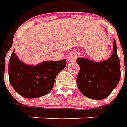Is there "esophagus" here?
I'll return each mask as SVG.
<instances>
[{"label": "esophagus", "mask_w": 127, "mask_h": 127, "mask_svg": "<svg viewBox=\"0 0 127 127\" xmlns=\"http://www.w3.org/2000/svg\"><path fill=\"white\" fill-rule=\"evenodd\" d=\"M77 52H73L69 54V55L67 56V61H69V63H72V62H74L75 61H76L77 57Z\"/></svg>", "instance_id": "1"}]
</instances>
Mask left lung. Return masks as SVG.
<instances>
[{
  "mask_svg": "<svg viewBox=\"0 0 127 127\" xmlns=\"http://www.w3.org/2000/svg\"><path fill=\"white\" fill-rule=\"evenodd\" d=\"M76 62L80 66L77 85L84 96L95 100L103 99L117 86L120 79V64L115 40L113 53L107 60L95 62L78 58Z\"/></svg>",
  "mask_w": 127,
  "mask_h": 127,
  "instance_id": "8db88e82",
  "label": "left lung"
}]
</instances>
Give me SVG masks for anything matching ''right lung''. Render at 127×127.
<instances>
[{"label":"right lung","instance_id":"add662e5","mask_svg":"<svg viewBox=\"0 0 127 127\" xmlns=\"http://www.w3.org/2000/svg\"><path fill=\"white\" fill-rule=\"evenodd\" d=\"M66 64L64 59L29 65L21 61L13 50L9 62V82L13 89L25 98L42 96L52 91L56 75Z\"/></svg>","mask_w":127,"mask_h":127}]
</instances>
